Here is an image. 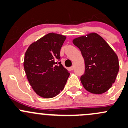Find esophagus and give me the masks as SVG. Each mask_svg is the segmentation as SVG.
Masks as SVG:
<instances>
[{"mask_svg":"<svg viewBox=\"0 0 128 128\" xmlns=\"http://www.w3.org/2000/svg\"><path fill=\"white\" fill-rule=\"evenodd\" d=\"M70 68L71 70H74V66H71Z\"/></svg>","mask_w":128,"mask_h":128,"instance_id":"1","label":"esophagus"}]
</instances>
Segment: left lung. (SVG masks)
<instances>
[{
  "mask_svg": "<svg viewBox=\"0 0 128 128\" xmlns=\"http://www.w3.org/2000/svg\"><path fill=\"white\" fill-rule=\"evenodd\" d=\"M73 43L80 50L85 71L80 80L89 92L102 94L111 87L119 72L118 58L105 40L95 33L76 38Z\"/></svg>",
  "mask_w": 128,
  "mask_h": 128,
  "instance_id": "obj_1",
  "label": "left lung"
}]
</instances>
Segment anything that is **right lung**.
Instances as JSON below:
<instances>
[{
    "mask_svg": "<svg viewBox=\"0 0 128 128\" xmlns=\"http://www.w3.org/2000/svg\"><path fill=\"white\" fill-rule=\"evenodd\" d=\"M66 36L50 33L29 46L24 67L35 93L45 98L56 96L63 90L70 73L60 62V49Z\"/></svg>",
    "mask_w": 128,
    "mask_h": 128,
    "instance_id": "add662e5",
    "label": "right lung"
}]
</instances>
